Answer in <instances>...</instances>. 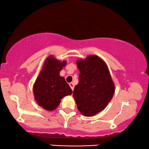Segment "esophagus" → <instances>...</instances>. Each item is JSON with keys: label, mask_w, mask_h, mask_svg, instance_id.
Wrapping results in <instances>:
<instances>
[{"label": "esophagus", "mask_w": 149, "mask_h": 149, "mask_svg": "<svg viewBox=\"0 0 149 149\" xmlns=\"http://www.w3.org/2000/svg\"><path fill=\"white\" fill-rule=\"evenodd\" d=\"M69 86H70L71 88L72 89V91H73V88H74V84H73V82H71V83H69Z\"/></svg>", "instance_id": "esophagus-1"}]
</instances>
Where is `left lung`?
<instances>
[{
    "mask_svg": "<svg viewBox=\"0 0 149 149\" xmlns=\"http://www.w3.org/2000/svg\"><path fill=\"white\" fill-rule=\"evenodd\" d=\"M80 70L79 82L73 96L79 111L86 117L104 110L111 100L115 85L104 61L95 55L76 61Z\"/></svg>",
    "mask_w": 149,
    "mask_h": 149,
    "instance_id": "obj_1",
    "label": "left lung"
}]
</instances>
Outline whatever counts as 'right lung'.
<instances>
[{
  "label": "right lung",
  "mask_w": 149,
  "mask_h": 149,
  "mask_svg": "<svg viewBox=\"0 0 149 149\" xmlns=\"http://www.w3.org/2000/svg\"><path fill=\"white\" fill-rule=\"evenodd\" d=\"M66 64L65 61L61 62L54 56H49L35 81L33 87L35 100L45 110H54L62 98L72 94V90L65 78L60 76V71Z\"/></svg>",
  "instance_id": "1"
}]
</instances>
